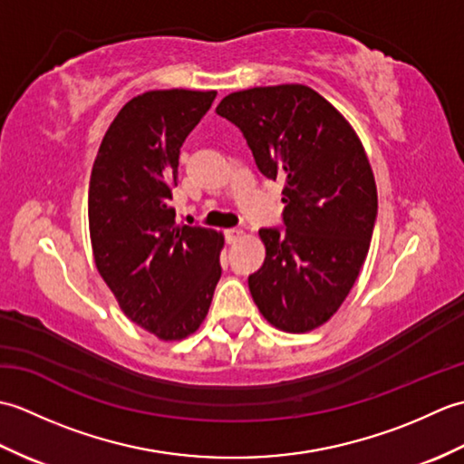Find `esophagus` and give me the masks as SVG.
<instances>
[{"label": "esophagus", "instance_id": "obj_1", "mask_svg": "<svg viewBox=\"0 0 464 464\" xmlns=\"http://www.w3.org/2000/svg\"><path fill=\"white\" fill-rule=\"evenodd\" d=\"M241 235H243L241 229H227V231H225V241L231 245V243L237 241V239L241 237Z\"/></svg>", "mask_w": 464, "mask_h": 464}]
</instances>
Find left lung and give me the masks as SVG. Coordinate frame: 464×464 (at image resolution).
<instances>
[{"instance_id": "8db88e82", "label": "left lung", "mask_w": 464, "mask_h": 464, "mask_svg": "<svg viewBox=\"0 0 464 464\" xmlns=\"http://www.w3.org/2000/svg\"><path fill=\"white\" fill-rule=\"evenodd\" d=\"M259 171L283 179V225L259 229L265 261L249 275L261 314L287 333L327 323L367 259L377 185L357 133L307 85L253 87L223 97Z\"/></svg>"}]
</instances>
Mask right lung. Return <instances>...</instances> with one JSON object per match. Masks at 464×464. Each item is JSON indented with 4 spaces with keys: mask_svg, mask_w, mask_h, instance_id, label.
Masks as SVG:
<instances>
[{
    "mask_svg": "<svg viewBox=\"0 0 464 464\" xmlns=\"http://www.w3.org/2000/svg\"><path fill=\"white\" fill-rule=\"evenodd\" d=\"M217 92L160 90L127 102L107 130L90 179V235L97 271L123 313L163 341L207 317L223 235L175 223L171 207L185 137Z\"/></svg>",
    "mask_w": 464,
    "mask_h": 464,
    "instance_id": "right-lung-1",
    "label": "right lung"
}]
</instances>
